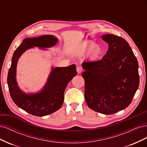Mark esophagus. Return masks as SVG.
<instances>
[{"label": "esophagus", "mask_w": 147, "mask_h": 147, "mask_svg": "<svg viewBox=\"0 0 147 147\" xmlns=\"http://www.w3.org/2000/svg\"><path fill=\"white\" fill-rule=\"evenodd\" d=\"M82 71H83V69H82V67H80V66H78L77 67V73H78V74H81Z\"/></svg>", "instance_id": "esophagus-1"}]
</instances>
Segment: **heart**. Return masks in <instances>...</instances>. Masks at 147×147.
<instances>
[{
  "label": "heart",
  "instance_id": "1",
  "mask_svg": "<svg viewBox=\"0 0 147 147\" xmlns=\"http://www.w3.org/2000/svg\"><path fill=\"white\" fill-rule=\"evenodd\" d=\"M90 49V51H89V56H90L91 58L93 59H96L97 57H99L103 53V50L100 46L98 45H84L81 47L80 48L78 49V50L76 51V53L78 55L82 54V53H85L87 51Z\"/></svg>",
  "mask_w": 147,
  "mask_h": 147
}]
</instances>
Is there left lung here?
<instances>
[{"mask_svg":"<svg viewBox=\"0 0 147 147\" xmlns=\"http://www.w3.org/2000/svg\"><path fill=\"white\" fill-rule=\"evenodd\" d=\"M109 44L100 60L84 62V99L91 109L111 115L129 106L139 85V64L129 43L113 34L102 35Z\"/></svg>","mask_w":147,"mask_h":147,"instance_id":"obj_1","label":"left lung"}]
</instances>
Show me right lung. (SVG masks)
I'll return each mask as SVG.
<instances>
[{
    "label": "right lung",
    "instance_id": "1",
    "mask_svg": "<svg viewBox=\"0 0 147 147\" xmlns=\"http://www.w3.org/2000/svg\"><path fill=\"white\" fill-rule=\"evenodd\" d=\"M57 42V38L51 35L25 38L21 45L16 48L12 57L7 77L11 97L18 107L35 116H46L61 107L64 102L65 89L71 80L77 74L76 66L72 64L68 67L53 69L48 82L40 92L26 94L19 88L16 80L18 61L20 56L29 48L34 47H52Z\"/></svg>",
    "mask_w": 147,
    "mask_h": 147
}]
</instances>
